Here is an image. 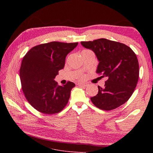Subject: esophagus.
I'll list each match as a JSON object with an SVG mask.
<instances>
[{"label":"esophagus","instance_id":"34e87169","mask_svg":"<svg viewBox=\"0 0 153 153\" xmlns=\"http://www.w3.org/2000/svg\"><path fill=\"white\" fill-rule=\"evenodd\" d=\"M77 85L79 86H82V87H87L88 85L87 83H85V82H79L77 84Z\"/></svg>","mask_w":153,"mask_h":153}]
</instances>
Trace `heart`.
Listing matches in <instances>:
<instances>
[{"instance_id":"b5f03b06","label":"heart","mask_w":153,"mask_h":153,"mask_svg":"<svg viewBox=\"0 0 153 153\" xmlns=\"http://www.w3.org/2000/svg\"><path fill=\"white\" fill-rule=\"evenodd\" d=\"M83 77V76H80V78H82Z\"/></svg>"}]
</instances>
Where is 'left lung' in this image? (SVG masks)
Instances as JSON below:
<instances>
[{
  "mask_svg": "<svg viewBox=\"0 0 153 153\" xmlns=\"http://www.w3.org/2000/svg\"><path fill=\"white\" fill-rule=\"evenodd\" d=\"M81 43L97 56L99 62L96 72L107 78L103 87L98 86V94L91 98L92 102L104 110L121 106L130 98L138 83L136 55L129 46L105 38Z\"/></svg>",
  "mask_w": 153,
  "mask_h": 153,
  "instance_id": "left-lung-1",
  "label": "left lung"
}]
</instances>
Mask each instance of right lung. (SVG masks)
<instances>
[{"label": "right lung", "mask_w": 153, "mask_h": 153, "mask_svg": "<svg viewBox=\"0 0 153 153\" xmlns=\"http://www.w3.org/2000/svg\"><path fill=\"white\" fill-rule=\"evenodd\" d=\"M78 43L53 42L34 46L24 56L20 69L23 92L30 105L45 114L61 111L76 85H58L54 79L64 68L66 57Z\"/></svg>", "instance_id": "add662e5"}]
</instances>
